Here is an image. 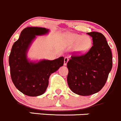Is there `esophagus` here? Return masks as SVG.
Returning a JSON list of instances; mask_svg holds the SVG:
<instances>
[{"label": "esophagus", "mask_w": 121, "mask_h": 121, "mask_svg": "<svg viewBox=\"0 0 121 121\" xmlns=\"http://www.w3.org/2000/svg\"><path fill=\"white\" fill-rule=\"evenodd\" d=\"M69 61V58L67 57H65L64 60V65H66L67 64V62Z\"/></svg>", "instance_id": "1"}]
</instances>
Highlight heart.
<instances>
[{
    "label": "heart",
    "mask_w": 121,
    "mask_h": 121,
    "mask_svg": "<svg viewBox=\"0 0 121 121\" xmlns=\"http://www.w3.org/2000/svg\"><path fill=\"white\" fill-rule=\"evenodd\" d=\"M67 44L70 46H76V51L79 54H85L92 47V39L89 36H82L76 34L67 35Z\"/></svg>",
    "instance_id": "obj_1"
}]
</instances>
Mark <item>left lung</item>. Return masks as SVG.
I'll return each mask as SVG.
<instances>
[{
	"mask_svg": "<svg viewBox=\"0 0 121 121\" xmlns=\"http://www.w3.org/2000/svg\"><path fill=\"white\" fill-rule=\"evenodd\" d=\"M92 37L93 46L82 56H71L67 64V83L71 91L81 96L99 92L105 86L112 67L111 48L102 34L87 33Z\"/></svg>",
	"mask_w": 121,
	"mask_h": 121,
	"instance_id": "left-lung-1",
	"label": "left lung"
}]
</instances>
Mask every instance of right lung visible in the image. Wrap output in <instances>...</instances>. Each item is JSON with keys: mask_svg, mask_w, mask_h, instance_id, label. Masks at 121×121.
Returning a JSON list of instances; mask_svg holds the SVG:
<instances>
[{"mask_svg": "<svg viewBox=\"0 0 121 121\" xmlns=\"http://www.w3.org/2000/svg\"><path fill=\"white\" fill-rule=\"evenodd\" d=\"M48 29L40 27H27L21 32L12 48L9 63L12 80L16 88L29 96H38L46 91L50 75L64 64L63 57L54 60L29 61L27 52L37 35H43Z\"/></svg>", "mask_w": 121, "mask_h": 121, "instance_id": "1", "label": "right lung"}]
</instances>
